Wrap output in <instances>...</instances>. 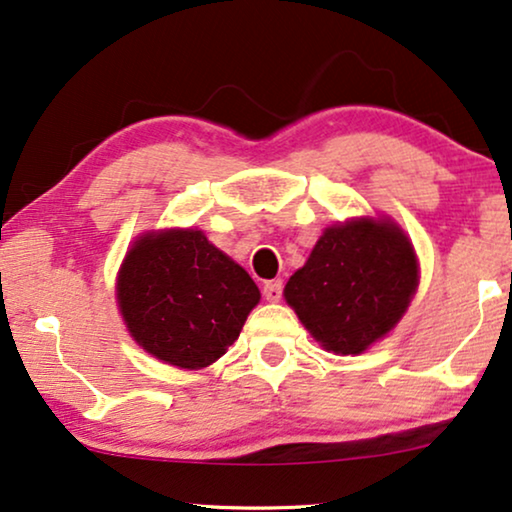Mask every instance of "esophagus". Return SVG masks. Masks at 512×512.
Returning <instances> with one entry per match:
<instances>
[{"label":"esophagus","instance_id":"esophagus-1","mask_svg":"<svg viewBox=\"0 0 512 512\" xmlns=\"http://www.w3.org/2000/svg\"><path fill=\"white\" fill-rule=\"evenodd\" d=\"M262 292L266 301H280V297H283V283L280 280H269V283H264Z\"/></svg>","mask_w":512,"mask_h":512}]
</instances>
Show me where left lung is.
I'll return each mask as SVG.
<instances>
[{"mask_svg":"<svg viewBox=\"0 0 512 512\" xmlns=\"http://www.w3.org/2000/svg\"><path fill=\"white\" fill-rule=\"evenodd\" d=\"M413 243L392 220L359 218L327 227L311 257L285 285L315 341L359 355L390 334L417 290Z\"/></svg>","mask_w":512,"mask_h":512,"instance_id":"obj_1","label":"left lung"}]
</instances>
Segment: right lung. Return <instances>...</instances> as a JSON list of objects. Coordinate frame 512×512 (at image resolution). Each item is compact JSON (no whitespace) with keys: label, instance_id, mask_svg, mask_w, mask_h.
I'll return each mask as SVG.
<instances>
[{"label":"right lung","instance_id":"obj_1","mask_svg":"<svg viewBox=\"0 0 512 512\" xmlns=\"http://www.w3.org/2000/svg\"><path fill=\"white\" fill-rule=\"evenodd\" d=\"M115 294L134 341L164 364L190 371L225 355L259 301L248 271L199 229L139 236L120 266Z\"/></svg>","mask_w":512,"mask_h":512}]
</instances>
